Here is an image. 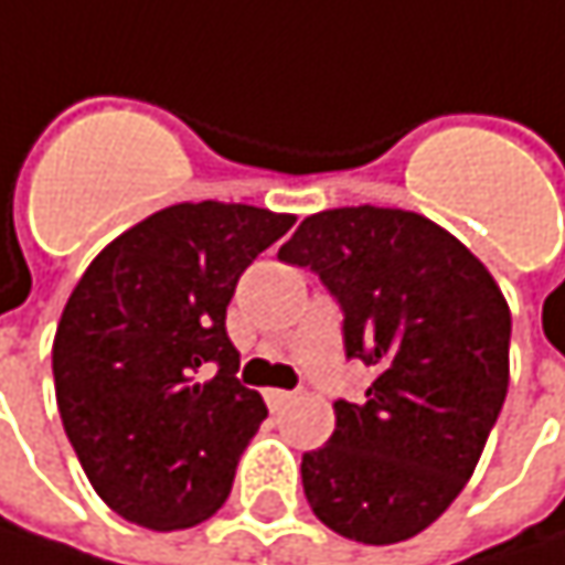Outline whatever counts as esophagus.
Instances as JSON below:
<instances>
[{"label": "esophagus", "mask_w": 565, "mask_h": 565, "mask_svg": "<svg viewBox=\"0 0 565 565\" xmlns=\"http://www.w3.org/2000/svg\"><path fill=\"white\" fill-rule=\"evenodd\" d=\"M265 401H268V407L271 411H284L290 401H294V391H281V387H268L265 391Z\"/></svg>", "instance_id": "obj_1"}]
</instances>
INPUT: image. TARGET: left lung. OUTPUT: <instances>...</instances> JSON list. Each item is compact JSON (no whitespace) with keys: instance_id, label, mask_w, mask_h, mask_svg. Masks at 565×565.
<instances>
[{"instance_id":"left-lung-1","label":"left lung","mask_w":565,"mask_h":565,"mask_svg":"<svg viewBox=\"0 0 565 565\" xmlns=\"http://www.w3.org/2000/svg\"><path fill=\"white\" fill-rule=\"evenodd\" d=\"M342 307L345 355L375 369L303 452L313 514L385 546L430 527L472 479L508 394L511 310L486 265L434 220L391 206L307 216L278 252Z\"/></svg>"}]
</instances>
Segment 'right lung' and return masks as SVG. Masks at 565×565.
<instances>
[{"mask_svg":"<svg viewBox=\"0 0 565 565\" xmlns=\"http://www.w3.org/2000/svg\"><path fill=\"white\" fill-rule=\"evenodd\" d=\"M290 226L248 203H174L116 235L67 297L51 349L57 411L89 486L131 524L183 531L230 498L268 407L235 379L226 307Z\"/></svg>","mask_w":565,"mask_h":565,"instance_id":"1","label":"right lung"}]
</instances>
